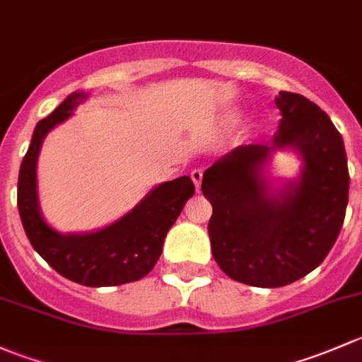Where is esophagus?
<instances>
[{
	"instance_id": "esophagus-1",
	"label": "esophagus",
	"mask_w": 362,
	"mask_h": 362,
	"mask_svg": "<svg viewBox=\"0 0 362 362\" xmlns=\"http://www.w3.org/2000/svg\"><path fill=\"white\" fill-rule=\"evenodd\" d=\"M202 177H204L202 170H200V169L192 170V181H193V185H195L197 189H200V185H202Z\"/></svg>"
}]
</instances>
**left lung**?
<instances>
[{
  "label": "left lung",
  "instance_id": "left-lung-1",
  "mask_svg": "<svg viewBox=\"0 0 362 362\" xmlns=\"http://www.w3.org/2000/svg\"><path fill=\"white\" fill-rule=\"evenodd\" d=\"M282 120L274 139L245 144L204 173L202 193L212 206V256L233 281L282 288L317 268L337 242L349 202L344 139L312 100L279 92ZM289 147L304 160L300 180L269 189L262 167Z\"/></svg>",
  "mask_w": 362,
  "mask_h": 362
}]
</instances>
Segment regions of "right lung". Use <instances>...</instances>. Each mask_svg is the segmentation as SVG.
I'll list each match as a JSON object with an SVG mask.
<instances>
[{"instance_id": "obj_1", "label": "right lung", "mask_w": 362, "mask_h": 362, "mask_svg": "<svg viewBox=\"0 0 362 362\" xmlns=\"http://www.w3.org/2000/svg\"><path fill=\"white\" fill-rule=\"evenodd\" d=\"M87 98L85 92H73L36 124L18 173L17 206L29 242L57 274L88 288H106L139 281L150 274L162 255L163 238L195 193V185L189 176L162 182L124 218L98 232L68 235L55 232L40 212L36 162L45 136L68 120Z\"/></svg>"}]
</instances>
